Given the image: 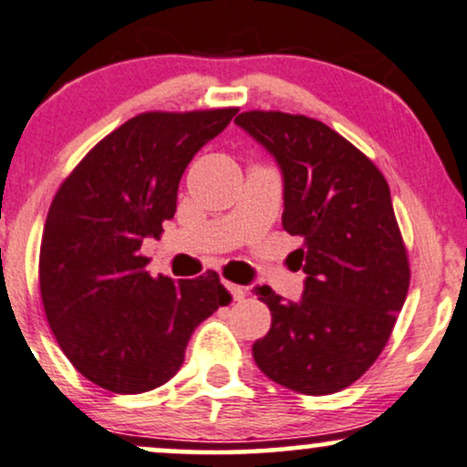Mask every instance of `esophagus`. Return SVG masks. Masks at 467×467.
<instances>
[{
	"mask_svg": "<svg viewBox=\"0 0 467 467\" xmlns=\"http://www.w3.org/2000/svg\"><path fill=\"white\" fill-rule=\"evenodd\" d=\"M226 288L230 291V295H233L234 302H241V299H245L247 291H245L244 286H239V285H230V282H226Z\"/></svg>",
	"mask_w": 467,
	"mask_h": 467,
	"instance_id": "esophagus-1",
	"label": "esophagus"
}]
</instances>
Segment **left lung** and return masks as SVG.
I'll return each mask as SVG.
<instances>
[{
  "mask_svg": "<svg viewBox=\"0 0 467 467\" xmlns=\"http://www.w3.org/2000/svg\"><path fill=\"white\" fill-rule=\"evenodd\" d=\"M275 157L282 226L304 245L299 302L256 286L271 329L252 347L258 368L288 390L321 397L351 386L390 338L410 288V261L379 168L321 120L285 111L234 118Z\"/></svg>",
  "mask_w": 467,
  "mask_h": 467,
  "instance_id": "left-lung-1",
  "label": "left lung"
}]
</instances>
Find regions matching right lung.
<instances>
[{"instance_id":"right-lung-1","label":"right lung","mask_w":467,"mask_h":467,"mask_svg":"<svg viewBox=\"0 0 467 467\" xmlns=\"http://www.w3.org/2000/svg\"><path fill=\"white\" fill-rule=\"evenodd\" d=\"M237 108L146 111L99 141L57 190L40 244V297L57 345L86 379L140 394L179 373L193 329L230 304L215 271L152 277L140 247L176 213L193 155Z\"/></svg>"}]
</instances>
